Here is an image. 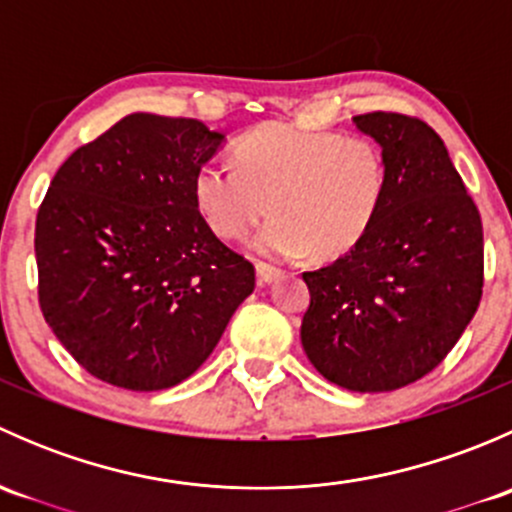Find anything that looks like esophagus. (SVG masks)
<instances>
[{
	"label": "esophagus",
	"instance_id": "esophagus-1",
	"mask_svg": "<svg viewBox=\"0 0 512 512\" xmlns=\"http://www.w3.org/2000/svg\"><path fill=\"white\" fill-rule=\"evenodd\" d=\"M255 272H257V282H260V285H270V282L280 280L282 277L280 267H272V265H267V262H257Z\"/></svg>",
	"mask_w": 512,
	"mask_h": 512
}]
</instances>
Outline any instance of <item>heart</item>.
<instances>
[{
  "mask_svg": "<svg viewBox=\"0 0 512 512\" xmlns=\"http://www.w3.org/2000/svg\"><path fill=\"white\" fill-rule=\"evenodd\" d=\"M235 160L237 168L208 160L195 170V205L225 240L245 237L270 208L275 218L252 240L270 257L347 255L371 230L389 190L379 143L327 128L265 123L237 141Z\"/></svg>",
  "mask_w": 512,
  "mask_h": 512,
  "instance_id": "heart-1",
  "label": "heart"
}]
</instances>
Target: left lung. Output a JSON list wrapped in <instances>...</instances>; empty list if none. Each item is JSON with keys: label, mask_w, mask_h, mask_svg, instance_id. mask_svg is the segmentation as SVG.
<instances>
[{"label": "left lung", "mask_w": 512, "mask_h": 512, "mask_svg": "<svg viewBox=\"0 0 512 512\" xmlns=\"http://www.w3.org/2000/svg\"><path fill=\"white\" fill-rule=\"evenodd\" d=\"M389 165L364 240L304 272L302 347L332 384L359 394L409 386L456 347L483 294V223L441 136L421 118H354Z\"/></svg>", "instance_id": "left-lung-1"}]
</instances>
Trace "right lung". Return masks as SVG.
I'll use <instances>...</instances> for the list:
<instances>
[{"mask_svg": "<svg viewBox=\"0 0 512 512\" xmlns=\"http://www.w3.org/2000/svg\"><path fill=\"white\" fill-rule=\"evenodd\" d=\"M195 118L131 113L64 160L36 213L39 307L91 376L160 391L200 369L255 267L193 198L223 143Z\"/></svg>", "mask_w": 512, "mask_h": 512, "instance_id": "1", "label": "right lung"}]
</instances>
